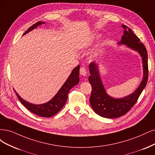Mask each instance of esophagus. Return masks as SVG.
<instances>
[{
	"label": "esophagus",
	"instance_id": "obj_1",
	"mask_svg": "<svg viewBox=\"0 0 155 155\" xmlns=\"http://www.w3.org/2000/svg\"><path fill=\"white\" fill-rule=\"evenodd\" d=\"M80 74H81L82 76H86L87 71L86 70V69L83 67L81 68V69H80Z\"/></svg>",
	"mask_w": 155,
	"mask_h": 155
}]
</instances>
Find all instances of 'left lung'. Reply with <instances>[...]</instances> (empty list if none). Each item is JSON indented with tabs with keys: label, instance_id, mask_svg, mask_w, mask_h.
Wrapping results in <instances>:
<instances>
[{
	"label": "left lung",
	"instance_id": "left-lung-1",
	"mask_svg": "<svg viewBox=\"0 0 155 155\" xmlns=\"http://www.w3.org/2000/svg\"><path fill=\"white\" fill-rule=\"evenodd\" d=\"M122 26L124 31L120 44H126L127 46L140 53L142 57L144 76L141 84L133 93L125 98L115 99L109 97L105 91L99 76L97 64L94 62L89 64L91 75L89 77L88 80L92 86L89 102L94 112L104 118H114L126 114L137 102L140 95L146 86L148 80L147 49L144 44L140 42V40L130 28L126 25H122Z\"/></svg>",
	"mask_w": 155,
	"mask_h": 155
}]
</instances>
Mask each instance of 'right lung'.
Here are the masks:
<instances>
[{
  "label": "right lung",
  "instance_id": "add662e5",
  "mask_svg": "<svg viewBox=\"0 0 155 155\" xmlns=\"http://www.w3.org/2000/svg\"><path fill=\"white\" fill-rule=\"evenodd\" d=\"M43 22H37L34 24L33 26L29 27L28 30L23 35H25L33 30L41 24H43ZM79 70L80 66H78L73 69L67 81L65 82L61 89L58 91L57 94L54 96L50 101L48 102L41 104L35 105L25 101L18 94L16 93L17 96L23 106L27 108L29 111L36 114L37 116L42 117H51L56 114L66 104L68 97V93L70 89L79 82Z\"/></svg>",
  "mask_w": 155,
  "mask_h": 155
}]
</instances>
